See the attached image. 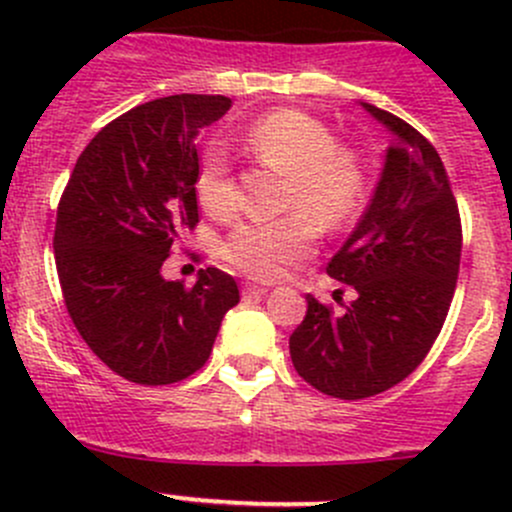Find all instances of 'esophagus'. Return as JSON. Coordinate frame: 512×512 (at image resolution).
<instances>
[{
    "mask_svg": "<svg viewBox=\"0 0 512 512\" xmlns=\"http://www.w3.org/2000/svg\"><path fill=\"white\" fill-rule=\"evenodd\" d=\"M267 292H270V289L262 285H252V282H245V285H242V294H247V297H262V294Z\"/></svg>",
    "mask_w": 512,
    "mask_h": 512,
    "instance_id": "obj_1",
    "label": "esophagus"
}]
</instances>
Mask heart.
Here are the masks:
<instances>
[{
    "mask_svg": "<svg viewBox=\"0 0 512 512\" xmlns=\"http://www.w3.org/2000/svg\"><path fill=\"white\" fill-rule=\"evenodd\" d=\"M242 148L260 163L289 173L285 208L302 210L280 220L240 223L225 237L230 265L257 280H275L287 265L309 255L314 226L334 230L354 218L366 195V173L356 153L337 148L332 131L292 108L270 111L240 136ZM195 195L215 218L235 213L230 163L218 146L208 148L195 173Z\"/></svg>",
    "mask_w": 512,
    "mask_h": 512,
    "instance_id": "heart-1",
    "label": "heart"
}]
</instances>
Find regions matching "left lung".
Wrapping results in <instances>:
<instances>
[{"mask_svg":"<svg viewBox=\"0 0 512 512\" xmlns=\"http://www.w3.org/2000/svg\"><path fill=\"white\" fill-rule=\"evenodd\" d=\"M394 136L359 225L327 265L356 299L334 314L307 294L289 356L307 384L366 399L404 381L436 342L461 265V218L436 148L394 113L361 103Z\"/></svg>","mask_w":512,"mask_h":512,"instance_id":"8db88e82","label":"left lung"}]
</instances>
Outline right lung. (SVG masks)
Returning a JSON list of instances; mask_svg holds the SVG:
<instances>
[{"label":"right lung","instance_id":"add662e5","mask_svg":"<svg viewBox=\"0 0 512 512\" xmlns=\"http://www.w3.org/2000/svg\"><path fill=\"white\" fill-rule=\"evenodd\" d=\"M227 96L148 101L96 133L56 213L54 252L71 322L103 364L136 384L188 379L208 361L240 289L218 267L193 287L163 280L170 245L198 223V133Z\"/></svg>","mask_w":512,"mask_h":512}]
</instances>
